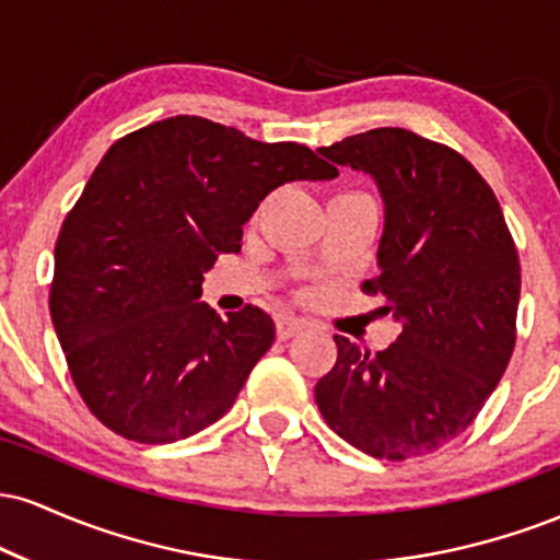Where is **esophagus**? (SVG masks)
Instances as JSON below:
<instances>
[{"label": "esophagus", "mask_w": 560, "mask_h": 560, "mask_svg": "<svg viewBox=\"0 0 560 560\" xmlns=\"http://www.w3.org/2000/svg\"><path fill=\"white\" fill-rule=\"evenodd\" d=\"M305 329V324H302L300 318H279L276 320V337L284 342V339H292L298 337V334Z\"/></svg>", "instance_id": "1"}]
</instances>
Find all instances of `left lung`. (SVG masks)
Here are the masks:
<instances>
[{
  "label": "left lung",
  "instance_id": "8db88e82",
  "mask_svg": "<svg viewBox=\"0 0 560 560\" xmlns=\"http://www.w3.org/2000/svg\"><path fill=\"white\" fill-rule=\"evenodd\" d=\"M320 155L374 176L384 197L382 273L363 284L402 331L371 352L334 334L320 416L387 460L429 455L477 419L516 347L522 266L490 184L460 152L405 128H371Z\"/></svg>",
  "mask_w": 560,
  "mask_h": 560
}]
</instances>
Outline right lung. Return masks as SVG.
<instances>
[{"label":"right lung","instance_id":"obj_1","mask_svg":"<svg viewBox=\"0 0 560 560\" xmlns=\"http://www.w3.org/2000/svg\"><path fill=\"white\" fill-rule=\"evenodd\" d=\"M337 168L298 141H255L197 115L158 120L100 160L55 244L49 313L81 400L141 445L186 440L234 405L273 342L255 305L223 320L202 273L287 182Z\"/></svg>","mask_w":560,"mask_h":560}]
</instances>
